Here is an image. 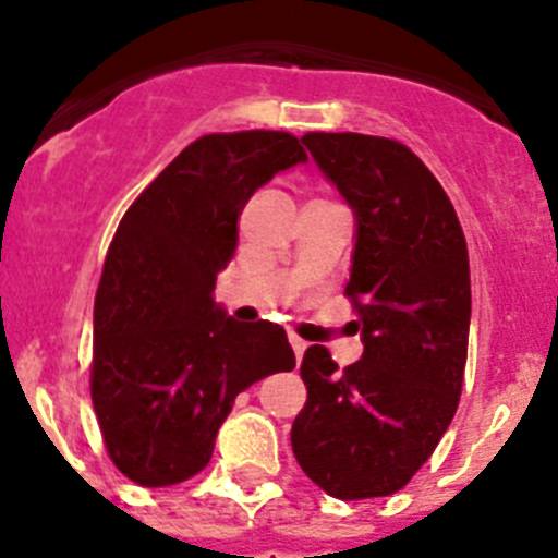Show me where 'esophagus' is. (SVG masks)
Returning a JSON list of instances; mask_svg holds the SVG:
<instances>
[{"label": "esophagus", "mask_w": 558, "mask_h": 558, "mask_svg": "<svg viewBox=\"0 0 558 558\" xmlns=\"http://www.w3.org/2000/svg\"><path fill=\"white\" fill-rule=\"evenodd\" d=\"M290 347H293L295 357H299V360H302L304 352H307V343H304L302 338H295V335H290Z\"/></svg>", "instance_id": "34e87169"}]
</instances>
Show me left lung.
Returning <instances> with one entry per match:
<instances>
[{
  "label": "left lung",
  "instance_id": "obj_1",
  "mask_svg": "<svg viewBox=\"0 0 558 558\" xmlns=\"http://www.w3.org/2000/svg\"><path fill=\"white\" fill-rule=\"evenodd\" d=\"M354 215L347 295L363 357L302 360L307 402L290 441L304 475L340 500L402 489L456 416L470 340V254L447 192L416 153L363 133L302 136Z\"/></svg>",
  "mask_w": 558,
  "mask_h": 558
}]
</instances>
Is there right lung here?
<instances>
[{"instance_id": "right-lung-1", "label": "right lung", "mask_w": 558, "mask_h": 558, "mask_svg": "<svg viewBox=\"0 0 558 558\" xmlns=\"http://www.w3.org/2000/svg\"><path fill=\"white\" fill-rule=\"evenodd\" d=\"M304 161L290 133H209L125 211L95 299L92 402L108 456L133 483L198 475L236 393L295 366L284 329L234 322L215 282L251 195Z\"/></svg>"}]
</instances>
